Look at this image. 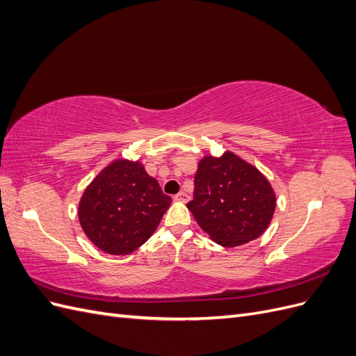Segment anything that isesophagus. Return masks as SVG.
Instances as JSON below:
<instances>
[{"label":"esophagus","mask_w":356,"mask_h":356,"mask_svg":"<svg viewBox=\"0 0 356 356\" xmlns=\"http://www.w3.org/2000/svg\"><path fill=\"white\" fill-rule=\"evenodd\" d=\"M175 200H178V202H187L188 200V195H187V193L186 191H179L178 193V195L175 196Z\"/></svg>","instance_id":"1"}]
</instances>
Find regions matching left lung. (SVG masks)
<instances>
[{"label": "left lung", "mask_w": 356, "mask_h": 356, "mask_svg": "<svg viewBox=\"0 0 356 356\" xmlns=\"http://www.w3.org/2000/svg\"><path fill=\"white\" fill-rule=\"evenodd\" d=\"M188 211L224 248L251 242L267 230L276 209V195L268 179L250 161L233 152L203 156L195 177Z\"/></svg>", "instance_id": "left-lung-1"}]
</instances>
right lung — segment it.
Here are the masks:
<instances>
[{
    "instance_id": "right-lung-1",
    "label": "right lung",
    "mask_w": 356,
    "mask_h": 356,
    "mask_svg": "<svg viewBox=\"0 0 356 356\" xmlns=\"http://www.w3.org/2000/svg\"><path fill=\"white\" fill-rule=\"evenodd\" d=\"M170 202L141 161L115 159L86 187L79 221L101 251L127 255L156 232Z\"/></svg>"
}]
</instances>
